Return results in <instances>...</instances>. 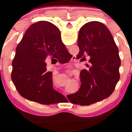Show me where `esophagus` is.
I'll list each match as a JSON object with an SVG mask.
<instances>
[{
	"mask_svg": "<svg viewBox=\"0 0 132 132\" xmlns=\"http://www.w3.org/2000/svg\"><path fill=\"white\" fill-rule=\"evenodd\" d=\"M71 74H72V75H73V76L75 77V78H77L78 77V74L76 73V72H75V71H71Z\"/></svg>",
	"mask_w": 132,
	"mask_h": 132,
	"instance_id": "1",
	"label": "esophagus"
}]
</instances>
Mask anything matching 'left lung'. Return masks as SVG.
Segmentation results:
<instances>
[{
  "label": "left lung",
  "mask_w": 132,
  "mask_h": 132,
  "mask_svg": "<svg viewBox=\"0 0 132 132\" xmlns=\"http://www.w3.org/2000/svg\"><path fill=\"white\" fill-rule=\"evenodd\" d=\"M99 26L92 22L87 23L79 32L77 58L89 68L79 75L81 84L77 93L82 105L109 97L120 78L119 49L109 30L101 24Z\"/></svg>",
  "instance_id": "8db88e82"
}]
</instances>
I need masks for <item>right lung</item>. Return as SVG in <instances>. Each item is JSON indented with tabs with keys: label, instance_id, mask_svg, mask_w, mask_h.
Here are the masks:
<instances>
[{
	"label": "right lung",
	"instance_id": "right-lung-1",
	"mask_svg": "<svg viewBox=\"0 0 132 132\" xmlns=\"http://www.w3.org/2000/svg\"><path fill=\"white\" fill-rule=\"evenodd\" d=\"M39 23L30 26L16 46L12 72L23 97L38 106L50 105L58 103L62 94L54 89L52 72L46 71V62L52 61L58 53L61 33L51 23Z\"/></svg>",
	"mask_w": 132,
	"mask_h": 132
}]
</instances>
